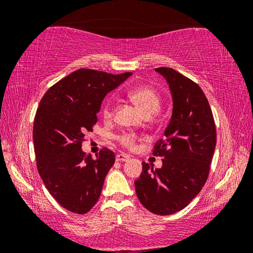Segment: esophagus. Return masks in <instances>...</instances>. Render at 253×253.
Instances as JSON below:
<instances>
[{
	"instance_id": "esophagus-1",
	"label": "esophagus",
	"mask_w": 253,
	"mask_h": 253,
	"mask_svg": "<svg viewBox=\"0 0 253 253\" xmlns=\"http://www.w3.org/2000/svg\"><path fill=\"white\" fill-rule=\"evenodd\" d=\"M129 159H130L129 155L123 154V153H120V154H117V155H116V161H119V162L127 161V160H129Z\"/></svg>"
}]
</instances>
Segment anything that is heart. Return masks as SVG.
Returning a JSON list of instances; mask_svg holds the SVG:
<instances>
[{
    "mask_svg": "<svg viewBox=\"0 0 253 253\" xmlns=\"http://www.w3.org/2000/svg\"><path fill=\"white\" fill-rule=\"evenodd\" d=\"M127 96L134 105H137L145 114V116H152L160 108L161 99L157 89L147 85H139L131 87L127 91ZM102 115L106 120L113 116V105L110 100H107L102 108ZM136 136L133 133H123L120 137V143L126 147H133Z\"/></svg>",
    "mask_w": 253,
    "mask_h": 253,
    "instance_id": "b5f03b06",
    "label": "heart"
}]
</instances>
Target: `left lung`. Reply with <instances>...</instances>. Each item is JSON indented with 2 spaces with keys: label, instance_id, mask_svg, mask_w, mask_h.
<instances>
[{
  "label": "left lung",
  "instance_id": "8db88e82",
  "mask_svg": "<svg viewBox=\"0 0 253 253\" xmlns=\"http://www.w3.org/2000/svg\"><path fill=\"white\" fill-rule=\"evenodd\" d=\"M171 93L172 113L165 140L154 146L162 167L143 162L134 181L139 202L150 212L170 215L191 203L205 184L216 144L212 110L203 89L171 68H157Z\"/></svg>",
  "mask_w": 253,
  "mask_h": 253
}]
</instances>
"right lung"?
I'll list each match as a JSON object with an SVG mask.
<instances>
[{
	"label": "right lung",
	"mask_w": 253,
	"mask_h": 253,
	"mask_svg": "<svg viewBox=\"0 0 253 253\" xmlns=\"http://www.w3.org/2000/svg\"><path fill=\"white\" fill-rule=\"evenodd\" d=\"M130 76L79 69L51 86L39 103L33 126L38 171L54 199L70 212L87 213L101 195L115 154L103 148L93 159L82 143L98 121L105 96Z\"/></svg>",
	"instance_id": "add662e5"
}]
</instances>
